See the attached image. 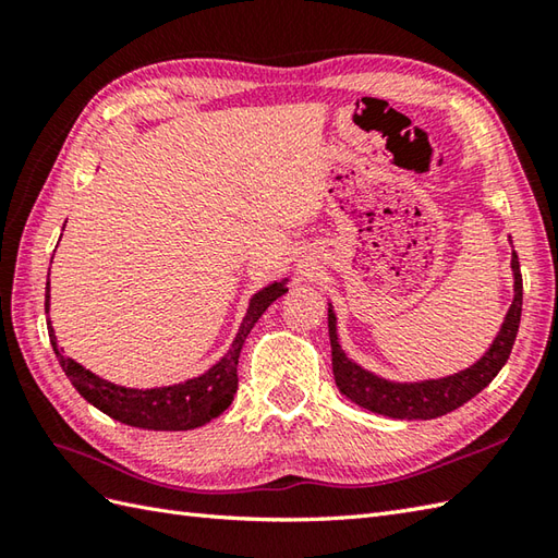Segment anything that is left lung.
<instances>
[{
	"mask_svg": "<svg viewBox=\"0 0 558 558\" xmlns=\"http://www.w3.org/2000/svg\"><path fill=\"white\" fill-rule=\"evenodd\" d=\"M513 278H515V298L511 310L506 314V322L496 336L494 345L484 357L472 364L470 369L434 378V381L422 384H393L386 378H378L362 366L350 362L345 352L338 345L336 333V314L328 310V336H330V350H333V376L340 393L357 402L360 408L372 410L376 414H386L393 420H434L441 417L446 412H453L460 405H465L470 398H475L480 390L487 388L494 376L501 372L508 354L513 350V342L520 326V312H523V276H520L518 254L513 252L511 258Z\"/></svg>",
	"mask_w": 558,
	"mask_h": 558,
	"instance_id": "left-lung-1",
	"label": "left lung"
}]
</instances>
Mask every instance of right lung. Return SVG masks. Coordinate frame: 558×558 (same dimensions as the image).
Returning <instances> with one entry per match:
<instances>
[{
  "label": "right lung",
  "mask_w": 558,
  "mask_h": 558,
  "mask_svg": "<svg viewBox=\"0 0 558 558\" xmlns=\"http://www.w3.org/2000/svg\"><path fill=\"white\" fill-rule=\"evenodd\" d=\"M286 292V282H272V286L254 294V300L248 304V312L240 326V333H236L228 354H225L216 366H210L206 374L189 378L184 384L165 388L138 390L105 381V378L83 369L78 362L64 357V350L57 348V338L50 322H47V333H50L52 350L59 364H62L71 386H74L90 405H96L100 412L110 414L112 420L124 422L129 426H138V429L186 432L210 422L213 417H218L220 412L230 408V402L236 393V364H240L244 340L252 333V328L260 318V314ZM45 312H50V278H47Z\"/></svg>",
  "instance_id": "add662e5"
}]
</instances>
